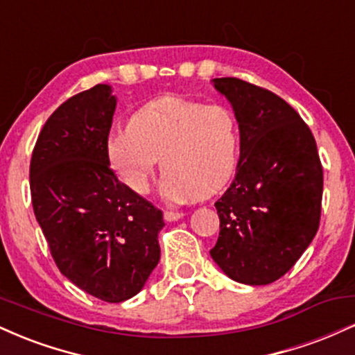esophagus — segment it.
<instances>
[{
  "label": "esophagus",
  "mask_w": 355,
  "mask_h": 355,
  "mask_svg": "<svg viewBox=\"0 0 355 355\" xmlns=\"http://www.w3.org/2000/svg\"><path fill=\"white\" fill-rule=\"evenodd\" d=\"M183 211H177V210H165V220L166 222H175V220H180L183 217Z\"/></svg>",
  "instance_id": "esophagus-1"
}]
</instances>
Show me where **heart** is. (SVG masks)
<instances>
[{"label":"heart","instance_id":"obj_1","mask_svg":"<svg viewBox=\"0 0 355 355\" xmlns=\"http://www.w3.org/2000/svg\"><path fill=\"white\" fill-rule=\"evenodd\" d=\"M239 155V121L229 107L178 96L148 101L107 141L110 165L135 193L148 191L162 158L160 189L172 202L218 193L234 177Z\"/></svg>","mask_w":355,"mask_h":355}]
</instances>
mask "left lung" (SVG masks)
Instances as JSON below:
<instances>
[{
  "mask_svg": "<svg viewBox=\"0 0 355 355\" xmlns=\"http://www.w3.org/2000/svg\"><path fill=\"white\" fill-rule=\"evenodd\" d=\"M239 121L240 157L215 202L211 259L232 280L267 285L287 274L319 229L322 165L312 132L287 101L239 78H215Z\"/></svg>",
  "mask_w": 355,
  "mask_h": 355,
  "instance_id": "1",
  "label": "left lung"
}]
</instances>
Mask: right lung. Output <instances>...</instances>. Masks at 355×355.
Segmentation results:
<instances>
[{
    "mask_svg": "<svg viewBox=\"0 0 355 355\" xmlns=\"http://www.w3.org/2000/svg\"><path fill=\"white\" fill-rule=\"evenodd\" d=\"M116 96L110 85L55 110L30 165L35 217L60 272L105 302H123L160 260L164 214L116 178L107 158Z\"/></svg>",
    "mask_w": 355,
    "mask_h": 355,
    "instance_id": "add662e5",
    "label": "right lung"
}]
</instances>
